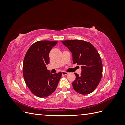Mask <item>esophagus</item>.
Returning a JSON list of instances; mask_svg holds the SVG:
<instances>
[{
	"label": "esophagus",
	"mask_w": 125,
	"mask_h": 125,
	"mask_svg": "<svg viewBox=\"0 0 125 125\" xmlns=\"http://www.w3.org/2000/svg\"><path fill=\"white\" fill-rule=\"evenodd\" d=\"M62 75H67V74H68V73L67 72H66V71H62Z\"/></svg>",
	"instance_id": "esophagus-1"
}]
</instances>
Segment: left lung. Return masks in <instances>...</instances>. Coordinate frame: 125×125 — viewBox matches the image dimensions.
<instances>
[{"mask_svg": "<svg viewBox=\"0 0 125 125\" xmlns=\"http://www.w3.org/2000/svg\"><path fill=\"white\" fill-rule=\"evenodd\" d=\"M73 54V64L81 66V75L74 73L75 80L72 83L75 91L82 95L93 92L102 76V60L96 48L90 43L81 40L62 41Z\"/></svg>", "mask_w": 125, "mask_h": 125, "instance_id": "obj_1", "label": "left lung"}]
</instances>
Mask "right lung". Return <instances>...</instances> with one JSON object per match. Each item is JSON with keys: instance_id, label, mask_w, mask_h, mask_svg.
<instances>
[{"instance_id": "1", "label": "right lung", "mask_w": 125, "mask_h": 125, "mask_svg": "<svg viewBox=\"0 0 125 125\" xmlns=\"http://www.w3.org/2000/svg\"><path fill=\"white\" fill-rule=\"evenodd\" d=\"M55 41H39L30 47L23 63V75L28 88L35 96L46 97L53 93L62 73H51L46 65L50 63L49 54L57 43Z\"/></svg>"}]
</instances>
